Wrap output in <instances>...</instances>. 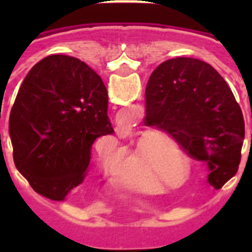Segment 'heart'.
<instances>
[{"label": "heart", "instance_id": "b5f03b06", "mask_svg": "<svg viewBox=\"0 0 252 252\" xmlns=\"http://www.w3.org/2000/svg\"><path fill=\"white\" fill-rule=\"evenodd\" d=\"M159 138H165V134L161 133V132H157V133H153L145 137L141 141L140 146H138L137 154L138 157H143L146 156L145 162L149 165V167L152 168V171L154 172V175L157 178H167V179H176L178 176L182 174V167L184 168V178L183 183H187L189 180V176L192 174V166L191 163L184 159V153L182 148H180L178 144L172 142L171 148L172 152L175 153V156L178 158H180L179 162L182 167L179 166V163L175 161V158L172 156L171 150L168 149L166 144L161 141H157ZM156 142L154 143V141ZM122 157H126V152L123 150ZM138 175H140V171H138V166L134 165L132 171L129 172V179L134 180L137 187H144V183L141 180L137 179Z\"/></svg>", "mask_w": 252, "mask_h": 252}]
</instances>
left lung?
<instances>
[{"label":"left lung","instance_id":"8db88e82","mask_svg":"<svg viewBox=\"0 0 252 252\" xmlns=\"http://www.w3.org/2000/svg\"><path fill=\"white\" fill-rule=\"evenodd\" d=\"M145 102V126L167 132L189 157L205 162L216 189L237 174L245 120L213 66L191 57L162 63L150 76Z\"/></svg>","mask_w":252,"mask_h":252}]
</instances>
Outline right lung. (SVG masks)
<instances>
[{
	"label": "right lung",
	"mask_w": 252,
	"mask_h": 252,
	"mask_svg": "<svg viewBox=\"0 0 252 252\" xmlns=\"http://www.w3.org/2000/svg\"><path fill=\"white\" fill-rule=\"evenodd\" d=\"M102 78L84 61L52 55L33 65L10 112L14 163L33 191L64 200L84 182L91 146L114 133Z\"/></svg>",
	"instance_id": "obj_1"
}]
</instances>
